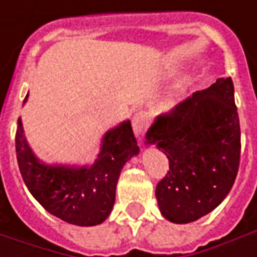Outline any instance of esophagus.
Wrapping results in <instances>:
<instances>
[{
    "mask_svg": "<svg viewBox=\"0 0 257 257\" xmlns=\"http://www.w3.org/2000/svg\"><path fill=\"white\" fill-rule=\"evenodd\" d=\"M147 124H149V117L144 111H139L133 115V120H132V125H133L134 134L136 136H140L143 133L144 130L147 128Z\"/></svg>",
    "mask_w": 257,
    "mask_h": 257,
    "instance_id": "esophagus-1",
    "label": "esophagus"
}]
</instances>
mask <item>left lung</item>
Returning <instances> with one entry per match:
<instances>
[{
    "label": "left lung",
    "instance_id": "8db88e82",
    "mask_svg": "<svg viewBox=\"0 0 257 257\" xmlns=\"http://www.w3.org/2000/svg\"><path fill=\"white\" fill-rule=\"evenodd\" d=\"M146 140L169 159V172L156 186L164 217L190 223L214 210L233 187L240 163L232 78H219L159 115Z\"/></svg>",
    "mask_w": 257,
    "mask_h": 257
}]
</instances>
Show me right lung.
Masks as SVG:
<instances>
[{
  "mask_svg": "<svg viewBox=\"0 0 257 257\" xmlns=\"http://www.w3.org/2000/svg\"><path fill=\"white\" fill-rule=\"evenodd\" d=\"M139 150L132 123L124 121L105 133L91 167L47 166L28 147L20 118L15 133L17 162L30 193L47 212L77 226H95L108 217L120 172Z\"/></svg>",
  "mask_w": 257,
  "mask_h": 257,
  "instance_id": "right-lung-1",
  "label": "right lung"
}]
</instances>
